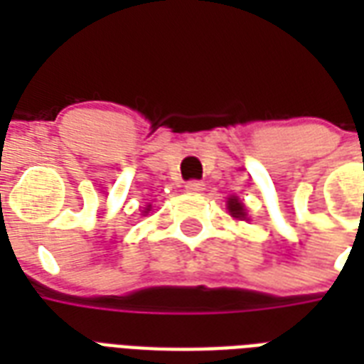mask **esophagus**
<instances>
[{
  "label": "esophagus",
  "mask_w": 364,
  "mask_h": 364,
  "mask_svg": "<svg viewBox=\"0 0 364 364\" xmlns=\"http://www.w3.org/2000/svg\"><path fill=\"white\" fill-rule=\"evenodd\" d=\"M185 188H187V193H193V194L202 193V191H204V183L193 179V181H188L187 185H185Z\"/></svg>",
  "instance_id": "34e87169"
}]
</instances>
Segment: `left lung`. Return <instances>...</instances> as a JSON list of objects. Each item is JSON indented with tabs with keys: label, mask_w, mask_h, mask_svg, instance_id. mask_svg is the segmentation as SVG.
Listing matches in <instances>:
<instances>
[{
	"label": "left lung",
	"mask_w": 364,
	"mask_h": 364,
	"mask_svg": "<svg viewBox=\"0 0 364 364\" xmlns=\"http://www.w3.org/2000/svg\"><path fill=\"white\" fill-rule=\"evenodd\" d=\"M228 210H230L232 217H236V219H240V217L245 215V210H243V205L240 204L236 198L228 200Z\"/></svg>",
	"instance_id": "left-lung-1"
}]
</instances>
